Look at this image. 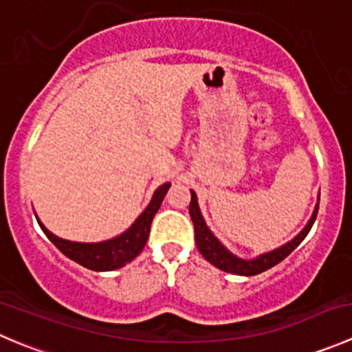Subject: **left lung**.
Listing matches in <instances>:
<instances>
[{"label": "left lung", "instance_id": "1", "mask_svg": "<svg viewBox=\"0 0 352 352\" xmlns=\"http://www.w3.org/2000/svg\"><path fill=\"white\" fill-rule=\"evenodd\" d=\"M320 201V197H318ZM316 213H318V204L315 206L311 218L306 223V227L296 235L292 241H289L287 244L280 245V248L274 249L270 252H265V254L256 256L254 259H242L239 256H235L234 252L228 251L220 241L213 235V232L208 228L206 221H204L203 214H201L199 204H197V196L194 190H190V204H189V214L190 220L194 223V234H196V245L199 249L201 254L204 256L206 261H210L213 267L220 268V270L228 272V274L234 275H244V277H251V275H258L261 272L268 270V268L275 267L282 259L287 258L302 241L308 235V232L311 230L313 223L316 220Z\"/></svg>", "mask_w": 352, "mask_h": 352}]
</instances>
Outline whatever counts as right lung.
Here are the masks:
<instances>
[{
  "label": "right lung",
  "instance_id": "add662e5",
  "mask_svg": "<svg viewBox=\"0 0 352 352\" xmlns=\"http://www.w3.org/2000/svg\"><path fill=\"white\" fill-rule=\"evenodd\" d=\"M170 182L163 184L153 194L151 201H149L148 208L139 214L138 220L132 223V227H129L124 234L117 235V237L110 239V241L103 242H72L65 241V239L56 237L54 234H51L41 220L39 221L41 228L46 234V237L63 252L67 258L74 259L75 263L82 265V267L89 268L94 272H111L122 268L124 265L131 263L135 256H139V252L144 249L146 242L149 237V228H151V221L155 218V214L158 213L160 206L163 203V197L168 192Z\"/></svg>",
  "mask_w": 352,
  "mask_h": 352
}]
</instances>
